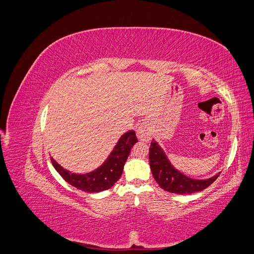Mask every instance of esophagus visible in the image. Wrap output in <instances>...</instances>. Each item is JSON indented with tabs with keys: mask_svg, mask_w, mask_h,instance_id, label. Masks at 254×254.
Here are the masks:
<instances>
[{
	"mask_svg": "<svg viewBox=\"0 0 254 254\" xmlns=\"http://www.w3.org/2000/svg\"><path fill=\"white\" fill-rule=\"evenodd\" d=\"M136 135H137V139H139L140 141L149 142L151 139V135H152V130L148 126V124L143 123V124H141L139 126V128H137Z\"/></svg>",
	"mask_w": 254,
	"mask_h": 254,
	"instance_id": "34e87169",
	"label": "esophagus"
}]
</instances>
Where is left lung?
I'll return each mask as SVG.
<instances>
[{
	"instance_id": "1",
	"label": "left lung",
	"mask_w": 254,
	"mask_h": 254,
	"mask_svg": "<svg viewBox=\"0 0 254 254\" xmlns=\"http://www.w3.org/2000/svg\"><path fill=\"white\" fill-rule=\"evenodd\" d=\"M149 165L153 178L158 182L161 189L170 193L187 195L200 191L210 187L216 180L219 174L209 179H193L182 174L172 165L161 146L152 140L149 148Z\"/></svg>"
}]
</instances>
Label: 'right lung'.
<instances>
[{"mask_svg":"<svg viewBox=\"0 0 254 254\" xmlns=\"http://www.w3.org/2000/svg\"><path fill=\"white\" fill-rule=\"evenodd\" d=\"M136 142L135 132L129 130L120 137L105 162L96 170L87 174L71 173L59 165L53 158H51V161L59 175L72 187L88 193H99L112 188L121 178L130 150Z\"/></svg>","mask_w":254,"mask_h":254,"instance_id":"obj_1","label":"right lung"}]
</instances>
